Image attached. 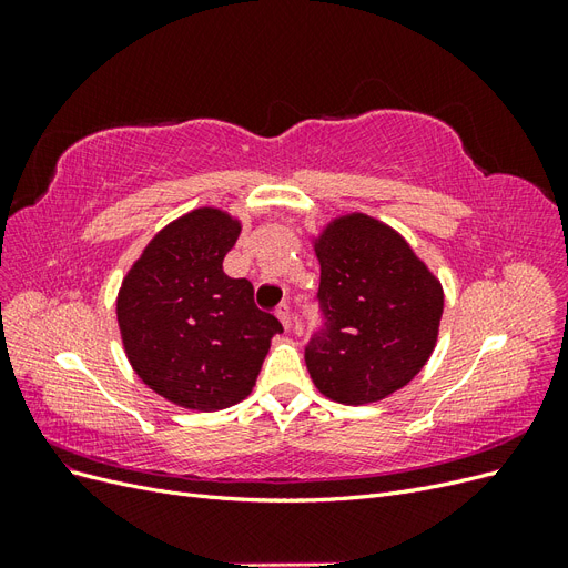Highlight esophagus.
I'll use <instances>...</instances> for the list:
<instances>
[{"mask_svg":"<svg viewBox=\"0 0 568 568\" xmlns=\"http://www.w3.org/2000/svg\"><path fill=\"white\" fill-rule=\"evenodd\" d=\"M274 315L280 317V322L284 324V329H288V326H291V307H288L286 303H282V305L277 307V313H274Z\"/></svg>","mask_w":568,"mask_h":568,"instance_id":"1","label":"esophagus"}]
</instances>
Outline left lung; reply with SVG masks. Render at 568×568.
I'll use <instances>...</instances> for the list:
<instances>
[{
    "instance_id": "8db88e82",
    "label": "left lung",
    "mask_w": 568,
    "mask_h": 568,
    "mask_svg": "<svg viewBox=\"0 0 568 568\" xmlns=\"http://www.w3.org/2000/svg\"><path fill=\"white\" fill-rule=\"evenodd\" d=\"M326 329L305 348L317 390L334 403H379L432 357L443 284L386 222L343 213L313 234Z\"/></svg>"
}]
</instances>
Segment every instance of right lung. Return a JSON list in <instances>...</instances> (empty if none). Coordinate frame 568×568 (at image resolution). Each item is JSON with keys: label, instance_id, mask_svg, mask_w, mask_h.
Masks as SVG:
<instances>
[{"label": "right lung", "instance_id": "1", "mask_svg": "<svg viewBox=\"0 0 568 568\" xmlns=\"http://www.w3.org/2000/svg\"><path fill=\"white\" fill-rule=\"evenodd\" d=\"M242 220L201 205L144 246L118 288L120 338L136 376L184 409L242 403L282 324L257 311L253 284L232 280L222 261Z\"/></svg>", "mask_w": 568, "mask_h": 568}]
</instances>
